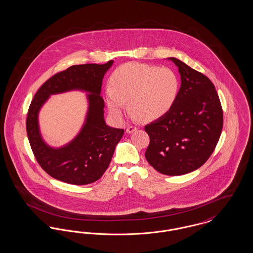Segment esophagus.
<instances>
[{
	"label": "esophagus",
	"mask_w": 253,
	"mask_h": 253,
	"mask_svg": "<svg viewBox=\"0 0 253 253\" xmlns=\"http://www.w3.org/2000/svg\"><path fill=\"white\" fill-rule=\"evenodd\" d=\"M136 129H137L136 127H133V126H129V127L126 129V132H128V133H132V132H134Z\"/></svg>",
	"instance_id": "34e87169"
}]
</instances>
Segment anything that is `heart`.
<instances>
[{
  "label": "heart",
  "instance_id": "1",
  "mask_svg": "<svg viewBox=\"0 0 253 253\" xmlns=\"http://www.w3.org/2000/svg\"><path fill=\"white\" fill-rule=\"evenodd\" d=\"M111 85L105 90V97L114 119L122 120L129 100L134 118L151 121L164 117L173 107L180 79L169 67L129 62L113 73Z\"/></svg>",
  "mask_w": 253,
  "mask_h": 253
}]
</instances>
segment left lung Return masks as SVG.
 <instances>
[{"instance_id":"8db88e82","label":"left lung","mask_w":253,"mask_h":253,"mask_svg":"<svg viewBox=\"0 0 253 253\" xmlns=\"http://www.w3.org/2000/svg\"><path fill=\"white\" fill-rule=\"evenodd\" d=\"M180 74L173 107L145 126L150 136L145 157L166 175H182L200 168L213 153L223 128V111L213 84L202 73L169 58Z\"/></svg>"}]
</instances>
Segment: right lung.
I'll return each mask as SVG.
<instances>
[{"instance_id": "obj_1", "label": "right lung", "mask_w": 253, "mask_h": 253, "mask_svg": "<svg viewBox=\"0 0 253 253\" xmlns=\"http://www.w3.org/2000/svg\"><path fill=\"white\" fill-rule=\"evenodd\" d=\"M73 65L51 77L38 90L28 109L26 132L38 163L50 176L73 184L86 185L99 179L109 167L123 129L108 126L104 121V100L100 95L102 80L113 64ZM72 89L89 92L85 123L77 136L60 148H53L42 139L38 112L51 94Z\"/></svg>"}]
</instances>
